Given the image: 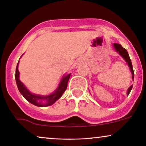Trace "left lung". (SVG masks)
<instances>
[{
    "instance_id": "1",
    "label": "left lung",
    "mask_w": 146,
    "mask_h": 146,
    "mask_svg": "<svg viewBox=\"0 0 146 146\" xmlns=\"http://www.w3.org/2000/svg\"><path fill=\"white\" fill-rule=\"evenodd\" d=\"M114 47H115V50H116V51L118 52V53H119V54L121 55L122 57H123V59H124L125 61H126V62L128 63L129 67H130V71H131V72H132V79H133V80H134V71H133V68H132V62H131V60H130V56H129L128 53V51H127V50L125 49V48H123L121 44H117V43H115V44H114ZM132 86H133V85L130 86V88H128V92H127V95H128L130 94V91H131V90H132Z\"/></svg>"
}]
</instances>
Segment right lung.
<instances>
[{"instance_id": "add662e5", "label": "right lung", "mask_w": 146, "mask_h": 146, "mask_svg": "<svg viewBox=\"0 0 146 146\" xmlns=\"http://www.w3.org/2000/svg\"><path fill=\"white\" fill-rule=\"evenodd\" d=\"M18 62L16 68V76H15L18 90H19L20 93L23 95V96L28 102L37 106L44 107L52 105L62 95L64 92L65 91V90L67 88V83L70 78V76H71V73L67 75L66 76L64 77L62 80L59 86H58V89L53 94L47 95V96H41V95L32 94V93H30L29 90H27V88L24 86V84L19 80V71H18ZM44 102H45L44 103Z\"/></svg>"}]
</instances>
